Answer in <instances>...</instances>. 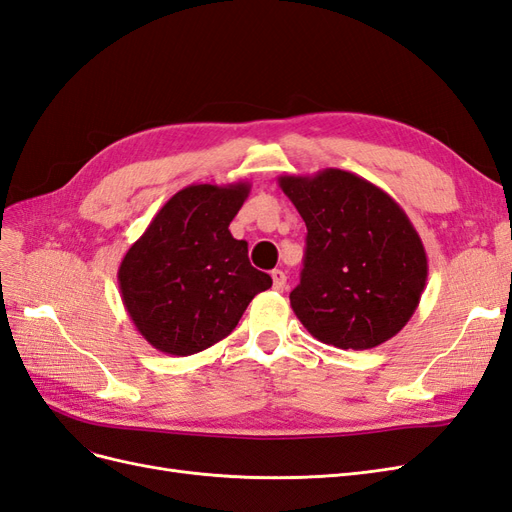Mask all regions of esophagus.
<instances>
[{"mask_svg": "<svg viewBox=\"0 0 512 512\" xmlns=\"http://www.w3.org/2000/svg\"><path fill=\"white\" fill-rule=\"evenodd\" d=\"M271 277H273V288L282 292V290L286 288V273L280 271V269H275V271L271 273Z\"/></svg>", "mask_w": 512, "mask_h": 512, "instance_id": "obj_1", "label": "esophagus"}]
</instances>
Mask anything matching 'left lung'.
<instances>
[{
  "label": "left lung",
  "mask_w": 512,
  "mask_h": 512,
  "mask_svg": "<svg viewBox=\"0 0 512 512\" xmlns=\"http://www.w3.org/2000/svg\"><path fill=\"white\" fill-rule=\"evenodd\" d=\"M277 183L307 226L292 312L322 344L367 350L389 342L416 312L429 271L406 211L378 185L339 168Z\"/></svg>",
  "instance_id": "1"
}]
</instances>
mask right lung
<instances>
[{"instance_id":"add662e5","label":"right lung","mask_w":512,"mask_h":512,"mask_svg":"<svg viewBox=\"0 0 512 512\" xmlns=\"http://www.w3.org/2000/svg\"><path fill=\"white\" fill-rule=\"evenodd\" d=\"M250 183H192L156 213L123 256L121 301L147 342L190 356L232 333L258 292L273 280L250 265L247 243L230 222Z\"/></svg>"}]
</instances>
